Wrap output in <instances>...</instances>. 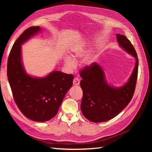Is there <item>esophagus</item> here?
Listing matches in <instances>:
<instances>
[{
    "mask_svg": "<svg viewBox=\"0 0 152 152\" xmlns=\"http://www.w3.org/2000/svg\"><path fill=\"white\" fill-rule=\"evenodd\" d=\"M79 83H80V80L78 78H75L73 80V84L75 86H78L79 85Z\"/></svg>",
    "mask_w": 152,
    "mask_h": 152,
    "instance_id": "34e87169",
    "label": "esophagus"
}]
</instances>
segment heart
Listing matches in <instances>:
<instances>
[{"label":"heart","instance_id":"obj_1","mask_svg":"<svg viewBox=\"0 0 152 152\" xmlns=\"http://www.w3.org/2000/svg\"><path fill=\"white\" fill-rule=\"evenodd\" d=\"M90 53L89 47L83 46L75 48L73 51V57H66L64 59V64L65 67L69 71L73 70L77 66V62L79 60H82L87 58ZM96 56L92 55L86 60V63L88 66L91 65L97 60Z\"/></svg>","mask_w":152,"mask_h":152}]
</instances>
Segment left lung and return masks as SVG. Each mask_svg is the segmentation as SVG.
<instances>
[{
  "label": "left lung",
  "mask_w": 152,
  "mask_h": 152,
  "mask_svg": "<svg viewBox=\"0 0 152 152\" xmlns=\"http://www.w3.org/2000/svg\"><path fill=\"white\" fill-rule=\"evenodd\" d=\"M119 46L135 58L134 69L127 81L121 86L109 84L102 67L96 63L81 73L80 86L83 91L81 104L85 118L94 123L113 118L127 106L134 93L138 73V58L134 47L125 36L116 34Z\"/></svg>",
  "instance_id": "left-lung-1"
}]
</instances>
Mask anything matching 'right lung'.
Returning a JSON list of instances; mask_svg holds the SVG:
<instances>
[{
	"mask_svg": "<svg viewBox=\"0 0 152 152\" xmlns=\"http://www.w3.org/2000/svg\"><path fill=\"white\" fill-rule=\"evenodd\" d=\"M41 28L25 30L14 43L8 59L7 77L15 103L21 112L34 121L45 122L58 111L66 92L73 86V75L53 71L45 77L28 75L21 58V45L41 33Z\"/></svg>",
	"mask_w": 152,
	"mask_h": 152,
	"instance_id": "add662e5",
	"label": "right lung"
}]
</instances>
